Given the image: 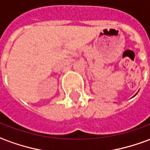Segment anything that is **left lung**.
I'll return each instance as SVG.
<instances>
[{
  "label": "left lung",
  "mask_w": 150,
  "mask_h": 150,
  "mask_svg": "<svg viewBox=\"0 0 150 150\" xmlns=\"http://www.w3.org/2000/svg\"><path fill=\"white\" fill-rule=\"evenodd\" d=\"M136 95H137V94H136ZM136 95H135V96H136Z\"/></svg>",
  "instance_id": "obj_1"
}]
</instances>
